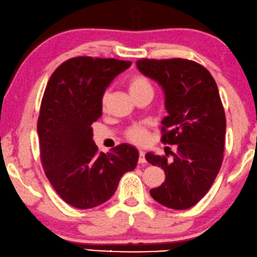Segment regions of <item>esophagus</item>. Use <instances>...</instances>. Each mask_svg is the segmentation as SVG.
<instances>
[{
	"instance_id": "34e87169",
	"label": "esophagus",
	"mask_w": 257,
	"mask_h": 257,
	"mask_svg": "<svg viewBox=\"0 0 257 257\" xmlns=\"http://www.w3.org/2000/svg\"><path fill=\"white\" fill-rule=\"evenodd\" d=\"M139 163L140 164H143V163H147V160H146V155L142 150H140V155H139Z\"/></svg>"
}]
</instances>
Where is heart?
I'll return each mask as SVG.
<instances>
[{"instance_id": "1", "label": "heart", "mask_w": 257, "mask_h": 257, "mask_svg": "<svg viewBox=\"0 0 257 257\" xmlns=\"http://www.w3.org/2000/svg\"><path fill=\"white\" fill-rule=\"evenodd\" d=\"M129 92L132 94V96L139 95V94L142 93H154L153 86H151L150 81L148 80L146 77L143 75H135L130 79L129 81ZM107 99H108V94H103L102 100H101V104L102 107L106 106L107 103ZM127 139L129 141H132L133 143L136 144H143L147 142L148 140V132L147 129L143 127V125H133L130 127L127 132Z\"/></svg>"}]
</instances>
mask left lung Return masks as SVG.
Returning <instances> with one entry per match:
<instances>
[{
	"instance_id": "1",
	"label": "left lung",
	"mask_w": 257,
	"mask_h": 257,
	"mask_svg": "<svg viewBox=\"0 0 257 257\" xmlns=\"http://www.w3.org/2000/svg\"><path fill=\"white\" fill-rule=\"evenodd\" d=\"M137 68L157 81L165 95L168 116L162 121V142L177 144L173 156L148 153L146 160L161 166L165 180L150 190L165 207L187 209L199 202L218 176L225 149L226 116L214 79L196 61L140 59Z\"/></svg>"
}]
</instances>
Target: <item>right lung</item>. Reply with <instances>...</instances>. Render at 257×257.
<instances>
[{"label": "right lung", "mask_w": 257, "mask_h": 257, "mask_svg": "<svg viewBox=\"0 0 257 257\" xmlns=\"http://www.w3.org/2000/svg\"><path fill=\"white\" fill-rule=\"evenodd\" d=\"M130 65L113 58H71L46 85L37 122L42 164L56 192L75 208L106 202L121 177L136 168L135 147L123 143L99 153L91 127L102 115L106 88Z\"/></svg>", "instance_id": "right-lung-1"}]
</instances>
